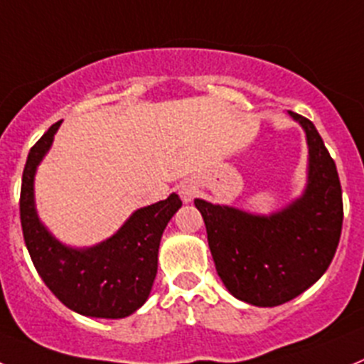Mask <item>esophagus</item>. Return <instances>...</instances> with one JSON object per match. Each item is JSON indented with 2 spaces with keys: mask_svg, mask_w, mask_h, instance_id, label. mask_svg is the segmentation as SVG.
<instances>
[{
  "mask_svg": "<svg viewBox=\"0 0 364 364\" xmlns=\"http://www.w3.org/2000/svg\"><path fill=\"white\" fill-rule=\"evenodd\" d=\"M178 195L186 203H189L196 196V186L191 184V182H182L178 186Z\"/></svg>",
  "mask_w": 364,
  "mask_h": 364,
  "instance_id": "1",
  "label": "esophagus"
}]
</instances>
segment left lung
Instances as JSON below:
<instances>
[{
	"label": "left lung",
	"instance_id": "8db88e82",
	"mask_svg": "<svg viewBox=\"0 0 364 364\" xmlns=\"http://www.w3.org/2000/svg\"><path fill=\"white\" fill-rule=\"evenodd\" d=\"M307 141L304 193L272 214L195 200L207 228L216 272L230 295L257 307H275L311 288L340 243L343 200L334 161L306 117L289 110Z\"/></svg>",
	"mask_w": 364,
	"mask_h": 364
}]
</instances>
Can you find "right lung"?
<instances>
[{
    "label": "right lung",
    "instance_id": "obj_1",
    "mask_svg": "<svg viewBox=\"0 0 364 364\" xmlns=\"http://www.w3.org/2000/svg\"><path fill=\"white\" fill-rule=\"evenodd\" d=\"M60 123L48 128L26 159L19 202L24 243L41 279L65 307L91 318L130 316L150 296L162 232L182 200L171 193L134 210L116 234L92 247L75 248L58 241L37 214L36 173Z\"/></svg>",
    "mask_w": 364,
    "mask_h": 364
}]
</instances>
